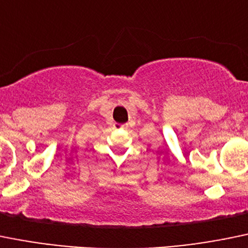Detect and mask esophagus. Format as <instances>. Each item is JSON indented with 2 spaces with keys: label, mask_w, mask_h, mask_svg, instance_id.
<instances>
[{
  "label": "esophagus",
  "mask_w": 248,
  "mask_h": 248,
  "mask_svg": "<svg viewBox=\"0 0 248 248\" xmlns=\"http://www.w3.org/2000/svg\"><path fill=\"white\" fill-rule=\"evenodd\" d=\"M115 127H116V128H122V127H124V126H121V124H115Z\"/></svg>",
  "instance_id": "34e87169"
}]
</instances>
